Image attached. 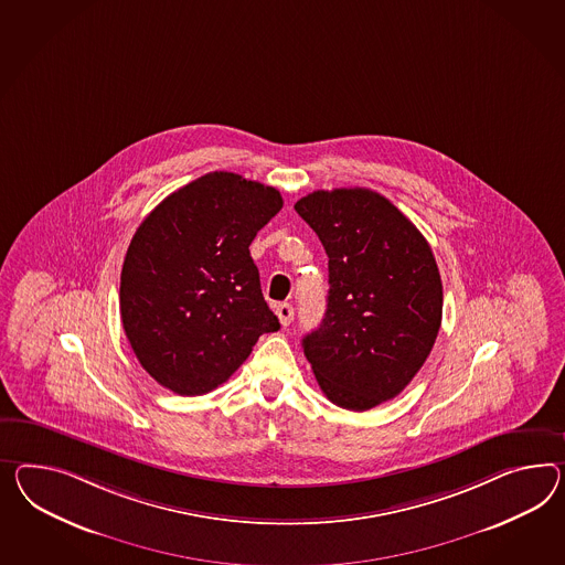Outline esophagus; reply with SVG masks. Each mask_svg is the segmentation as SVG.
<instances>
[{
  "mask_svg": "<svg viewBox=\"0 0 565 565\" xmlns=\"http://www.w3.org/2000/svg\"><path fill=\"white\" fill-rule=\"evenodd\" d=\"M276 316H278V321H280V326H289L290 321H292V316H295V309H292V305L289 303H280L276 307Z\"/></svg>",
  "mask_w": 565,
  "mask_h": 565,
  "instance_id": "34e87169",
  "label": "esophagus"
}]
</instances>
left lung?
<instances>
[{
  "mask_svg": "<svg viewBox=\"0 0 565 565\" xmlns=\"http://www.w3.org/2000/svg\"><path fill=\"white\" fill-rule=\"evenodd\" d=\"M295 211L328 254V309L303 352L326 397L364 412L416 376L443 321L435 254L404 213L369 189L316 190Z\"/></svg>",
  "mask_w": 565,
  "mask_h": 565,
  "instance_id": "8db88e82",
  "label": "left lung"
}]
</instances>
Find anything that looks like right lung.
<instances>
[{
  "label": "right lung",
  "instance_id": "1",
  "mask_svg": "<svg viewBox=\"0 0 565 565\" xmlns=\"http://www.w3.org/2000/svg\"><path fill=\"white\" fill-rule=\"evenodd\" d=\"M282 209L273 186L211 172L163 199L130 239L120 273V319L135 356L161 387L203 395L276 332L256 233Z\"/></svg>",
  "mask_w": 565,
  "mask_h": 565
}]
</instances>
